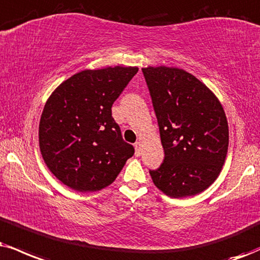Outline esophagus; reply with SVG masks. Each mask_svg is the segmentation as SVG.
<instances>
[{
  "label": "esophagus",
  "mask_w": 260,
  "mask_h": 260,
  "mask_svg": "<svg viewBox=\"0 0 260 260\" xmlns=\"http://www.w3.org/2000/svg\"><path fill=\"white\" fill-rule=\"evenodd\" d=\"M141 141H139V142L135 143V150H136V155L140 156L141 155V152H142V148H141Z\"/></svg>",
  "instance_id": "34e87169"
}]
</instances>
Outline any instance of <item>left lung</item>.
<instances>
[{
	"label": "left lung",
	"instance_id": "left-lung-1",
	"mask_svg": "<svg viewBox=\"0 0 260 260\" xmlns=\"http://www.w3.org/2000/svg\"><path fill=\"white\" fill-rule=\"evenodd\" d=\"M158 119L164 161L149 170L155 187L171 198L193 197L218 177L229 127L217 96L177 67L142 69Z\"/></svg>",
	"mask_w": 260,
	"mask_h": 260
}]
</instances>
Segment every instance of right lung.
Listing matches in <instances>:
<instances>
[{
  "label": "right lung",
  "instance_id": "obj_1",
  "mask_svg": "<svg viewBox=\"0 0 260 260\" xmlns=\"http://www.w3.org/2000/svg\"><path fill=\"white\" fill-rule=\"evenodd\" d=\"M137 67L84 70L52 92L40 120L41 154L48 169L77 191H96L117 178L135 153L121 137L112 105Z\"/></svg>",
  "mask_w": 260,
  "mask_h": 260
}]
</instances>
